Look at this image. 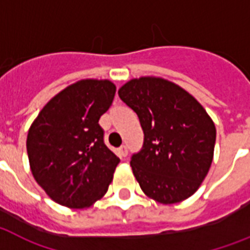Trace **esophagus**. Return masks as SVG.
<instances>
[{
	"label": "esophagus",
	"instance_id": "obj_1",
	"mask_svg": "<svg viewBox=\"0 0 250 250\" xmlns=\"http://www.w3.org/2000/svg\"><path fill=\"white\" fill-rule=\"evenodd\" d=\"M119 154H120V156H121V158H126V155H127V147L125 146V145L120 147V148H119Z\"/></svg>",
	"mask_w": 250,
	"mask_h": 250
}]
</instances>
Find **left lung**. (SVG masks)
<instances>
[{
  "instance_id": "left-lung-1",
  "label": "left lung",
  "mask_w": 250,
  "mask_h": 250,
  "mask_svg": "<svg viewBox=\"0 0 250 250\" xmlns=\"http://www.w3.org/2000/svg\"><path fill=\"white\" fill-rule=\"evenodd\" d=\"M119 96L137 113L145 139L130 166L143 193L171 205L193 195L214 158L216 129L188 91L156 77L130 79Z\"/></svg>"
}]
</instances>
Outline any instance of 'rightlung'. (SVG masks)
Segmentation results:
<instances>
[{
    "label": "right lung",
    "instance_id": "right-lung-1",
    "mask_svg": "<svg viewBox=\"0 0 250 250\" xmlns=\"http://www.w3.org/2000/svg\"><path fill=\"white\" fill-rule=\"evenodd\" d=\"M115 94L108 79H82L53 96L31 125V172L57 204L84 208L107 193L120 159L105 146L99 120Z\"/></svg>",
    "mask_w": 250,
    "mask_h": 250
}]
</instances>
